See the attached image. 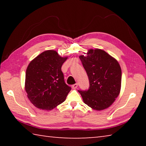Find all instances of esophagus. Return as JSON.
Masks as SVG:
<instances>
[{
  "mask_svg": "<svg viewBox=\"0 0 146 146\" xmlns=\"http://www.w3.org/2000/svg\"><path fill=\"white\" fill-rule=\"evenodd\" d=\"M71 87H72V88H73V89H76V88H77V87H78V84H77V83L75 84L72 85V86H71Z\"/></svg>",
  "mask_w": 146,
  "mask_h": 146,
  "instance_id": "obj_1",
  "label": "esophagus"
}]
</instances>
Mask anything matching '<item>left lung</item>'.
<instances>
[{"mask_svg": "<svg viewBox=\"0 0 146 146\" xmlns=\"http://www.w3.org/2000/svg\"><path fill=\"white\" fill-rule=\"evenodd\" d=\"M79 58L90 81L88 90L78 91L84 102L97 111L109 108L120 91L122 71L118 61L100 49H89Z\"/></svg>", "mask_w": 146, "mask_h": 146, "instance_id": "1", "label": "left lung"}]
</instances>
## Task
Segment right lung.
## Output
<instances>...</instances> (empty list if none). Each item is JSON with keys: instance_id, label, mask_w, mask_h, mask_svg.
<instances>
[{"instance_id": "add662e5", "label": "right lung", "mask_w": 146, "mask_h": 146, "mask_svg": "<svg viewBox=\"0 0 146 146\" xmlns=\"http://www.w3.org/2000/svg\"><path fill=\"white\" fill-rule=\"evenodd\" d=\"M68 57L47 50L30 62L26 73L25 90L30 102L38 109L51 110L66 100L71 87L61 70Z\"/></svg>"}]
</instances>
